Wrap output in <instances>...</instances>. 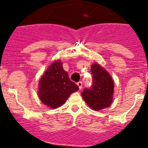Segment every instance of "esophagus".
<instances>
[{
  "mask_svg": "<svg viewBox=\"0 0 148 148\" xmlns=\"http://www.w3.org/2000/svg\"><path fill=\"white\" fill-rule=\"evenodd\" d=\"M77 85L78 86V88H79V90H82V85H83V84H82V82H78V83H77Z\"/></svg>",
  "mask_w": 148,
  "mask_h": 148,
  "instance_id": "1",
  "label": "esophagus"
}]
</instances>
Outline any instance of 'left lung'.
Returning a JSON list of instances; mask_svg holds the SVG:
<instances>
[{
	"instance_id": "8db88e82",
	"label": "left lung",
	"mask_w": 148,
	"mask_h": 148,
	"mask_svg": "<svg viewBox=\"0 0 148 148\" xmlns=\"http://www.w3.org/2000/svg\"><path fill=\"white\" fill-rule=\"evenodd\" d=\"M92 84L85 88L82 95L87 105L94 110L108 108L113 102L114 82L108 71L98 64L91 66Z\"/></svg>"
}]
</instances>
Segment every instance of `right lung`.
<instances>
[{
    "mask_svg": "<svg viewBox=\"0 0 148 148\" xmlns=\"http://www.w3.org/2000/svg\"><path fill=\"white\" fill-rule=\"evenodd\" d=\"M78 86L70 80L68 73L63 69L60 60L55 61L48 67L39 81L38 97L43 104L52 109L61 107Z\"/></svg>",
    "mask_w": 148,
    "mask_h": 148,
    "instance_id": "1",
    "label": "right lung"
}]
</instances>
